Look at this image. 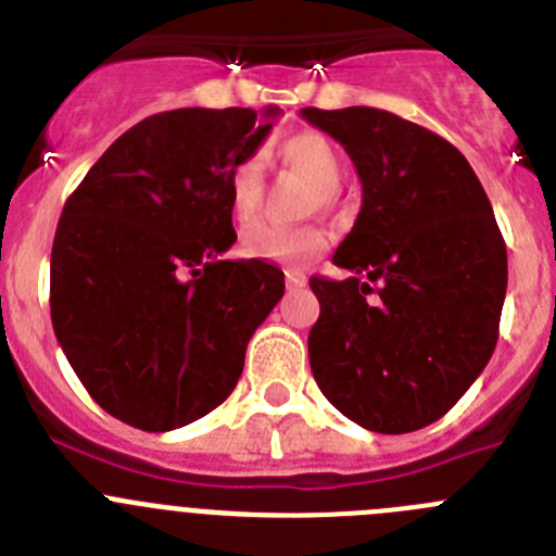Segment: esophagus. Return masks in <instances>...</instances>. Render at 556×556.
Segmentation results:
<instances>
[{
  "label": "esophagus",
  "instance_id": "1",
  "mask_svg": "<svg viewBox=\"0 0 556 556\" xmlns=\"http://www.w3.org/2000/svg\"><path fill=\"white\" fill-rule=\"evenodd\" d=\"M304 282H307L304 271H299V268H285V285L288 288H304Z\"/></svg>",
  "mask_w": 556,
  "mask_h": 556
}]
</instances>
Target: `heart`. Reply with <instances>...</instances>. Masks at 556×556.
<instances>
[{"instance_id": "obj_1", "label": "heart", "mask_w": 556, "mask_h": 556, "mask_svg": "<svg viewBox=\"0 0 556 556\" xmlns=\"http://www.w3.org/2000/svg\"><path fill=\"white\" fill-rule=\"evenodd\" d=\"M282 166L313 179L309 204L329 207L338 199V185L343 177V160L329 138L318 132H296L277 147ZM229 213L238 224H249L263 204V160L243 157L232 166L227 177ZM327 247V232L315 224L279 227V224L257 222L243 232L241 252L252 260L266 263H307Z\"/></svg>"}]
</instances>
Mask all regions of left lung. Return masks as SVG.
I'll use <instances>...</instances> for the list:
<instances>
[{"label": "left lung", "instance_id": "1", "mask_svg": "<svg viewBox=\"0 0 556 556\" xmlns=\"http://www.w3.org/2000/svg\"><path fill=\"white\" fill-rule=\"evenodd\" d=\"M363 182V207L313 277L321 315L307 338L324 396L359 427L415 432L482 374L498 340L507 247L482 182L446 138L377 108H304Z\"/></svg>", "mask_w": 556, "mask_h": 556}]
</instances>
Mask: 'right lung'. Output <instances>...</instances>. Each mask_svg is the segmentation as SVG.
<instances>
[{
    "mask_svg": "<svg viewBox=\"0 0 556 556\" xmlns=\"http://www.w3.org/2000/svg\"><path fill=\"white\" fill-rule=\"evenodd\" d=\"M277 108H182L118 138L60 213L49 266L58 343L93 402L143 432L216 409L247 343L285 293L235 243L227 177L266 141Z\"/></svg>",
    "mask_w": 556,
    "mask_h": 556,
    "instance_id": "add662e5",
    "label": "right lung"
}]
</instances>
